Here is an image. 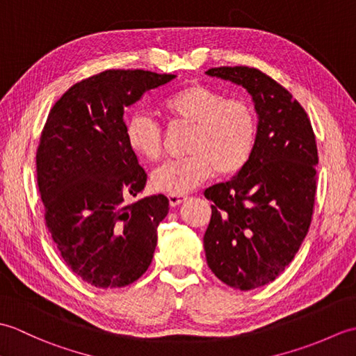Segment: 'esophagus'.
Masks as SVG:
<instances>
[{"instance_id": "obj_1", "label": "esophagus", "mask_w": 356, "mask_h": 356, "mask_svg": "<svg viewBox=\"0 0 356 356\" xmlns=\"http://www.w3.org/2000/svg\"><path fill=\"white\" fill-rule=\"evenodd\" d=\"M188 199L186 194H168V200L171 207H179L180 203H184Z\"/></svg>"}]
</instances>
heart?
Returning <instances> with one entry per match:
<instances>
[{
    "instance_id": "b5f03b06",
    "label": "heart",
    "mask_w": 356,
    "mask_h": 356,
    "mask_svg": "<svg viewBox=\"0 0 356 356\" xmlns=\"http://www.w3.org/2000/svg\"><path fill=\"white\" fill-rule=\"evenodd\" d=\"M171 124L191 125L185 157L168 161L154 170L151 184L157 191L185 194L217 171L234 176L251 161L259 122L252 105L226 97L203 84L177 90L162 102ZM125 140L136 154L157 161L162 154L163 133L153 118L134 113L125 122Z\"/></svg>"
}]
</instances>
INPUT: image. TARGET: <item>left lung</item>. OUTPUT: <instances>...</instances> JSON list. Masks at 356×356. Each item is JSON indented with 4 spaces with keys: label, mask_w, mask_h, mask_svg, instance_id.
<instances>
[{
    "label": "left lung",
    "mask_w": 356,
    "mask_h": 356,
    "mask_svg": "<svg viewBox=\"0 0 356 356\" xmlns=\"http://www.w3.org/2000/svg\"><path fill=\"white\" fill-rule=\"evenodd\" d=\"M207 74L245 87L259 115L251 161L229 182L205 191L213 214L203 237L216 277L251 291L274 282L303 243L314 214L318 151L305 108L266 73L237 65Z\"/></svg>",
    "instance_id": "left-lung-1"
}]
</instances>
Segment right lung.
Returning a JSON list of instances; mask_svg holds the SVG:
<instances>
[{
    "label": "right lung",
    "instance_id": "right-lung-1",
    "mask_svg": "<svg viewBox=\"0 0 356 356\" xmlns=\"http://www.w3.org/2000/svg\"><path fill=\"white\" fill-rule=\"evenodd\" d=\"M176 74L105 70L72 86L49 113L36 151L45 225L74 274L101 289L140 278L153 260L163 194L133 203L147 172L125 140L124 113Z\"/></svg>",
    "mask_w": 356,
    "mask_h": 356
}]
</instances>
